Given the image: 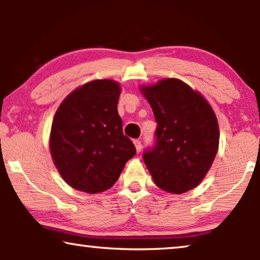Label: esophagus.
Masks as SVG:
<instances>
[{
  "label": "esophagus",
  "instance_id": "obj_1",
  "mask_svg": "<svg viewBox=\"0 0 260 260\" xmlns=\"http://www.w3.org/2000/svg\"><path fill=\"white\" fill-rule=\"evenodd\" d=\"M134 144H135V147H136L137 152H141V150H142V143H141V141L135 140V141H134Z\"/></svg>",
  "mask_w": 260,
  "mask_h": 260
}]
</instances>
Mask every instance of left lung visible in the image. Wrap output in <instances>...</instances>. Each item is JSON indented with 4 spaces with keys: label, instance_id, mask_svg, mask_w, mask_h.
<instances>
[{
    "label": "left lung",
    "instance_id": "left-lung-1",
    "mask_svg": "<svg viewBox=\"0 0 260 260\" xmlns=\"http://www.w3.org/2000/svg\"><path fill=\"white\" fill-rule=\"evenodd\" d=\"M141 92L157 122L154 147L143 152L145 166L162 190L186 193L204 180L218 152L215 113L199 92L175 78Z\"/></svg>",
    "mask_w": 260,
    "mask_h": 260
}]
</instances>
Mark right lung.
<instances>
[{"mask_svg":"<svg viewBox=\"0 0 260 260\" xmlns=\"http://www.w3.org/2000/svg\"><path fill=\"white\" fill-rule=\"evenodd\" d=\"M119 94L116 81L93 80L71 92L56 110L49 149L60 175L74 189L108 190L136 154L123 134Z\"/></svg>","mask_w":260,"mask_h":260,"instance_id":"obj_1","label":"right lung"}]
</instances>
